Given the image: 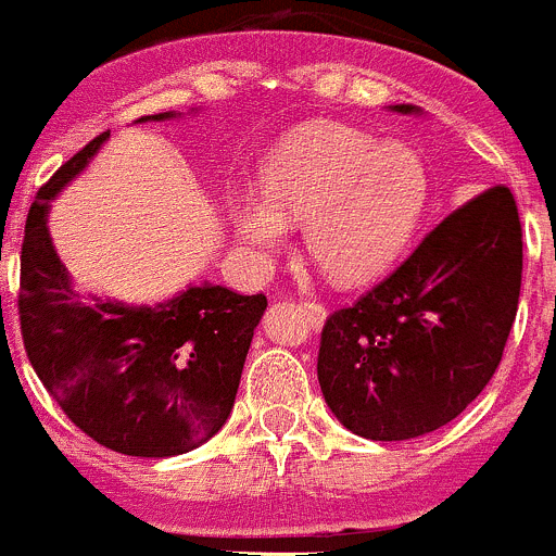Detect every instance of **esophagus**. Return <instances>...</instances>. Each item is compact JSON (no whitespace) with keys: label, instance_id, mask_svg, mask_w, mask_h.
Returning a JSON list of instances; mask_svg holds the SVG:
<instances>
[{"label":"esophagus","instance_id":"obj_1","mask_svg":"<svg viewBox=\"0 0 556 556\" xmlns=\"http://www.w3.org/2000/svg\"><path fill=\"white\" fill-rule=\"evenodd\" d=\"M302 305H305L307 311H311V316L316 318V321H324V307H321V302H316V300H305V302H302Z\"/></svg>","mask_w":556,"mask_h":556}]
</instances>
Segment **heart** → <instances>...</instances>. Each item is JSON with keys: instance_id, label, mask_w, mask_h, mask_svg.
Returning <instances> with one entry per match:
<instances>
[{"instance_id": "heart-1", "label": "heart", "mask_w": 556, "mask_h": 556, "mask_svg": "<svg viewBox=\"0 0 556 556\" xmlns=\"http://www.w3.org/2000/svg\"><path fill=\"white\" fill-rule=\"evenodd\" d=\"M425 202L427 169L410 148L343 124H311L276 148L262 200L229 197V222L262 251L283 245L286 224H305L313 265L354 283L403 251Z\"/></svg>"}]
</instances>
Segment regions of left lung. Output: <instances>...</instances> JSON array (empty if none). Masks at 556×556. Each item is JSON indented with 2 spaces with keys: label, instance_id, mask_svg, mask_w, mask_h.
Returning a JSON list of instances; mask_svg holds the SVG:
<instances>
[{
  "label": "left lung",
  "instance_id": "8db88e82",
  "mask_svg": "<svg viewBox=\"0 0 556 556\" xmlns=\"http://www.w3.org/2000/svg\"><path fill=\"white\" fill-rule=\"evenodd\" d=\"M519 289V211L508 186H492L327 318L316 370L329 410L370 441H410L457 419L503 359Z\"/></svg>",
  "mask_w": 556,
  "mask_h": 556
}]
</instances>
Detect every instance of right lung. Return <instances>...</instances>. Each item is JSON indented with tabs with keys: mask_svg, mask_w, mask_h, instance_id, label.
Instances as JSON below:
<instances>
[{
	"mask_svg": "<svg viewBox=\"0 0 556 556\" xmlns=\"http://www.w3.org/2000/svg\"><path fill=\"white\" fill-rule=\"evenodd\" d=\"M108 137H93L31 202L21 245V334L42 387L91 441L129 457H175L211 441L232 414L267 296L200 283L153 307L80 300L53 251L48 211Z\"/></svg>",
	"mask_w": 556,
	"mask_h": 556,
	"instance_id": "add662e5",
	"label": "right lung"
}]
</instances>
